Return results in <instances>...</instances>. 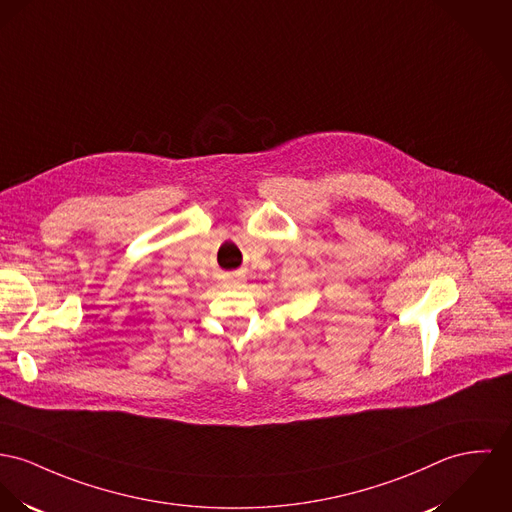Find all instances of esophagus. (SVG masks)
I'll list each match as a JSON object with an SVG mask.
<instances>
[{"label": "esophagus", "instance_id": "1", "mask_svg": "<svg viewBox=\"0 0 512 512\" xmlns=\"http://www.w3.org/2000/svg\"><path fill=\"white\" fill-rule=\"evenodd\" d=\"M230 286H232V288H243V280H241V278H236V280H232V282H230Z\"/></svg>", "mask_w": 512, "mask_h": 512}]
</instances>
